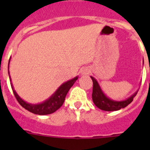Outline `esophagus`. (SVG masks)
Returning a JSON list of instances; mask_svg holds the SVG:
<instances>
[{
    "mask_svg": "<svg viewBox=\"0 0 150 150\" xmlns=\"http://www.w3.org/2000/svg\"><path fill=\"white\" fill-rule=\"evenodd\" d=\"M90 73V70L88 67H84L81 70V74L82 75H87Z\"/></svg>",
    "mask_w": 150,
    "mask_h": 150,
    "instance_id": "1",
    "label": "esophagus"
}]
</instances>
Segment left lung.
<instances>
[{"instance_id": "obj_1", "label": "left lung", "mask_w": 150, "mask_h": 150, "mask_svg": "<svg viewBox=\"0 0 150 150\" xmlns=\"http://www.w3.org/2000/svg\"><path fill=\"white\" fill-rule=\"evenodd\" d=\"M93 82V90H92V100L94 104L99 109L104 111H116L120 110L122 108H125V107L131 104L134 98L136 96L137 91H135L134 93L125 100H116L110 98L104 94L102 88H100L98 82L93 76H90Z\"/></svg>"}]
</instances>
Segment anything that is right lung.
<instances>
[{
  "mask_svg": "<svg viewBox=\"0 0 150 150\" xmlns=\"http://www.w3.org/2000/svg\"><path fill=\"white\" fill-rule=\"evenodd\" d=\"M11 59V58H10ZM10 59L9 60V64H8V74L10 79V84H11L12 89L13 91L14 95L16 98L18 102L20 104L22 107H23L25 109L28 110L29 112H33L37 115H48L51 114L52 112H55L57 110H59L63 104L65 97L67 95V92L70 90V88L72 87L74 83L77 80L78 76H75L73 79H70L65 83H62L59 88H57L56 91L54 92L51 96L45 100L44 101L39 103V104H30L28 102L24 100L19 95L17 94L16 90L14 89L13 85L12 83L11 77L10 75V71H9V67H10Z\"/></svg>",
  "mask_w": 150,
  "mask_h": 150,
  "instance_id": "add662e5",
  "label": "right lung"
}]
</instances>
